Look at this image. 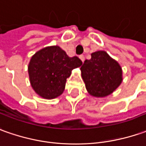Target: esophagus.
<instances>
[{
	"mask_svg": "<svg viewBox=\"0 0 146 146\" xmlns=\"http://www.w3.org/2000/svg\"><path fill=\"white\" fill-rule=\"evenodd\" d=\"M80 58L81 59V61L83 62H84V59H85V57H84V55H83V54H81V55H80Z\"/></svg>",
	"mask_w": 146,
	"mask_h": 146,
	"instance_id": "obj_1",
	"label": "esophagus"
}]
</instances>
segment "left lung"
<instances>
[{
	"label": "left lung",
	"instance_id": "1",
	"mask_svg": "<svg viewBox=\"0 0 146 146\" xmlns=\"http://www.w3.org/2000/svg\"><path fill=\"white\" fill-rule=\"evenodd\" d=\"M91 55V59H86L80 68L82 78L91 96L105 97L121 84V66L104 50L96 51Z\"/></svg>",
	"mask_w": 146,
	"mask_h": 146
}]
</instances>
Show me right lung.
<instances>
[{"instance_id": "1", "label": "right lung", "mask_w": 146, "mask_h": 146, "mask_svg": "<svg viewBox=\"0 0 146 146\" xmlns=\"http://www.w3.org/2000/svg\"><path fill=\"white\" fill-rule=\"evenodd\" d=\"M81 65L82 61L77 56L69 57L58 46L45 47L30 59L28 66L30 84L41 97L56 98L63 92L71 71Z\"/></svg>"}]
</instances>
